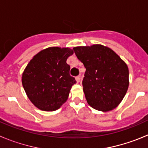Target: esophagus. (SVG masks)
Instances as JSON below:
<instances>
[{
    "label": "esophagus",
    "instance_id": "1",
    "mask_svg": "<svg viewBox=\"0 0 148 148\" xmlns=\"http://www.w3.org/2000/svg\"><path fill=\"white\" fill-rule=\"evenodd\" d=\"M80 79H81V76H80V75H78V76L75 77V80H76V82H78H78H79Z\"/></svg>",
    "mask_w": 148,
    "mask_h": 148
}]
</instances>
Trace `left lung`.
<instances>
[{
  "instance_id": "left-lung-1",
  "label": "left lung",
  "mask_w": 148,
  "mask_h": 148,
  "mask_svg": "<svg viewBox=\"0 0 148 148\" xmlns=\"http://www.w3.org/2000/svg\"><path fill=\"white\" fill-rule=\"evenodd\" d=\"M73 50L86 68L82 86L89 105L103 112L116 108L129 86V70L125 61L101 44L76 47Z\"/></svg>"
}]
</instances>
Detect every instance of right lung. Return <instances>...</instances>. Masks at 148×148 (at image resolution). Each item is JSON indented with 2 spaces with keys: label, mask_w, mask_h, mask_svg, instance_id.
Returning <instances> with one entry per match:
<instances>
[{
  "label": "right lung",
  "mask_w": 148,
  "mask_h": 148,
  "mask_svg": "<svg viewBox=\"0 0 148 148\" xmlns=\"http://www.w3.org/2000/svg\"><path fill=\"white\" fill-rule=\"evenodd\" d=\"M70 48L43 49L29 62L22 75V84L29 99L38 109L55 111L67 100L75 78L70 76L66 59Z\"/></svg>",
  "instance_id": "1"
}]
</instances>
